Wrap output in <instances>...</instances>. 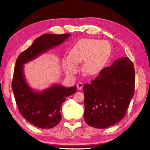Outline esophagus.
Masks as SVG:
<instances>
[{
    "instance_id": "34e87169",
    "label": "esophagus",
    "mask_w": 150,
    "mask_h": 150,
    "mask_svg": "<svg viewBox=\"0 0 150 150\" xmlns=\"http://www.w3.org/2000/svg\"><path fill=\"white\" fill-rule=\"evenodd\" d=\"M83 87V84L82 83H79L77 84V88H78V90H81Z\"/></svg>"
}]
</instances>
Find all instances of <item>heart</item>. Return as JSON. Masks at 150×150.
I'll use <instances>...</instances> for the list:
<instances>
[{
	"mask_svg": "<svg viewBox=\"0 0 150 150\" xmlns=\"http://www.w3.org/2000/svg\"><path fill=\"white\" fill-rule=\"evenodd\" d=\"M112 52L111 43L106 40L84 38L79 40L65 57L63 64L66 73L73 75L78 71L77 63L84 61L83 70L86 74L96 75L105 66Z\"/></svg>",
	"mask_w": 150,
	"mask_h": 150,
	"instance_id": "obj_1",
	"label": "heart"
}]
</instances>
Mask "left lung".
Listing matches in <instances>:
<instances>
[{
	"mask_svg": "<svg viewBox=\"0 0 150 150\" xmlns=\"http://www.w3.org/2000/svg\"><path fill=\"white\" fill-rule=\"evenodd\" d=\"M135 71L128 57L104 68L91 84L84 86V117L89 126L106 128L125 117L134 93Z\"/></svg>",
	"mask_w": 150,
	"mask_h": 150,
	"instance_id": "obj_1",
	"label": "left lung"
}]
</instances>
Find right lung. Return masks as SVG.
Segmentation results:
<instances>
[{
	"mask_svg": "<svg viewBox=\"0 0 150 150\" xmlns=\"http://www.w3.org/2000/svg\"><path fill=\"white\" fill-rule=\"evenodd\" d=\"M70 35L44 34L36 39L16 60L12 83L15 100L22 116L38 128L50 129L59 124L62 118L61 104L67 96L76 93L77 88L55 84L42 91H35L26 82L24 64L59 46Z\"/></svg>",
	"mask_w": 150,
	"mask_h": 150,
	"instance_id": "right-lung-1",
	"label": "right lung"
}]
</instances>
